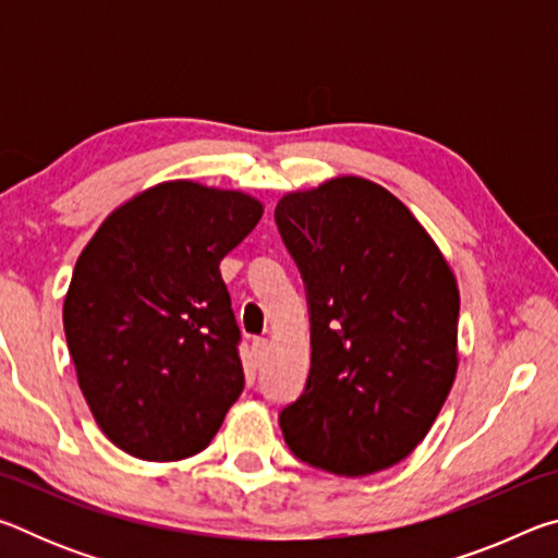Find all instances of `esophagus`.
I'll return each mask as SVG.
<instances>
[{"label": "esophagus", "mask_w": 558, "mask_h": 558, "mask_svg": "<svg viewBox=\"0 0 558 558\" xmlns=\"http://www.w3.org/2000/svg\"><path fill=\"white\" fill-rule=\"evenodd\" d=\"M253 352H256L258 362H263L268 354V339H253Z\"/></svg>", "instance_id": "obj_1"}]
</instances>
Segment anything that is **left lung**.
<instances>
[{"instance_id":"1","label":"left lung","mask_w":558,"mask_h":558,"mask_svg":"<svg viewBox=\"0 0 558 558\" xmlns=\"http://www.w3.org/2000/svg\"><path fill=\"white\" fill-rule=\"evenodd\" d=\"M276 221L307 286L313 347L282 436L319 470L374 475L428 436L456 381V272L409 206L364 177L282 194Z\"/></svg>"}]
</instances>
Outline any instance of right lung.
I'll return each mask as SVG.
<instances>
[{
	"label": "right lung",
	"instance_id": "add662e5",
	"mask_svg": "<svg viewBox=\"0 0 558 558\" xmlns=\"http://www.w3.org/2000/svg\"><path fill=\"white\" fill-rule=\"evenodd\" d=\"M263 216L239 189L169 179L120 204L75 260L65 342L106 438L149 462L209 446L243 391L219 263Z\"/></svg>",
	"mask_w": 558,
	"mask_h": 558
}]
</instances>
